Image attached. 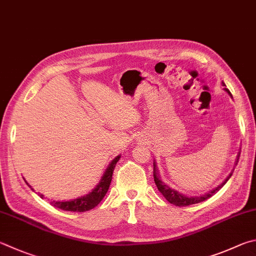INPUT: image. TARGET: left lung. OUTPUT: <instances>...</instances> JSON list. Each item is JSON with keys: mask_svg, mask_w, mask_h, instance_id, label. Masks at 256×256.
Here are the masks:
<instances>
[{"mask_svg": "<svg viewBox=\"0 0 256 256\" xmlns=\"http://www.w3.org/2000/svg\"><path fill=\"white\" fill-rule=\"evenodd\" d=\"M222 85L224 86V90L232 97L230 92L226 88V85H225L224 82H222ZM240 153L238 152V159H236V161H235V164H238V159H240ZM233 171H234V169H233ZM233 171H232V172L228 174V176H227V178H226L224 181H222V182L220 184H218L216 188H214L212 190H210V192H208L205 194H202V196L188 197V196H186V194H180L179 192H176V190H174V189H172V188H170L168 184H166L164 182V181H162V180L160 179L159 171H158V169H156V161H153V178H154V182H156V184L158 190H159V192H160L162 194H164V198L166 199V200H168L170 204H174V206H179V207L194 205V204L202 202H204V200H206V199L210 198L212 196H214V194H215L218 192V190H220V189L222 187V186H224V184L227 182V181H228V179L230 178L232 174H233Z\"/></svg>", "mask_w": 256, "mask_h": 256, "instance_id": "8db88e82", "label": "left lung"}]
</instances>
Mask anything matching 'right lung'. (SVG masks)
<instances>
[{
  "mask_svg": "<svg viewBox=\"0 0 256 256\" xmlns=\"http://www.w3.org/2000/svg\"><path fill=\"white\" fill-rule=\"evenodd\" d=\"M120 154L114 158V159L110 161V164H108V168H106L103 176L100 178L98 184H97L90 194H87L86 196H82L80 198L72 199V200H68V202H51V205L62 209V210L77 212L90 210V209L96 207L102 200H103L106 192H108L110 181H112L113 171L115 169L116 164H118V161L120 160ZM26 184L31 188V186L28 184L26 181ZM31 190H34V188H31ZM40 197L42 198L44 194H40Z\"/></svg>",
  "mask_w": 256,
  "mask_h": 256,
  "instance_id": "right-lung-1",
  "label": "right lung"
}]
</instances>
